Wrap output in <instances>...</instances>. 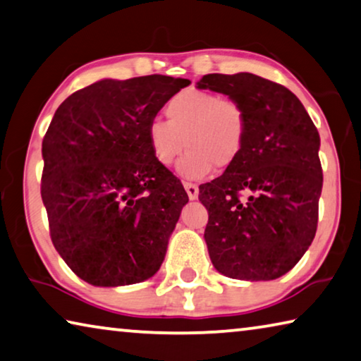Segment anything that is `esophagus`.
Here are the masks:
<instances>
[{"mask_svg":"<svg viewBox=\"0 0 361 361\" xmlns=\"http://www.w3.org/2000/svg\"><path fill=\"white\" fill-rule=\"evenodd\" d=\"M183 186H185V190H186V192H188V197L191 199V201H194V199H197V196H199V188L194 185V183H188V181H185L183 183Z\"/></svg>","mask_w":361,"mask_h":361,"instance_id":"obj_1","label":"esophagus"}]
</instances>
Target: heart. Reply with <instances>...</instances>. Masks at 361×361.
<instances>
[{"mask_svg":"<svg viewBox=\"0 0 361 361\" xmlns=\"http://www.w3.org/2000/svg\"><path fill=\"white\" fill-rule=\"evenodd\" d=\"M165 120L147 125L146 140L160 167H171L185 146L178 164L181 176L199 180L214 167L226 170L244 152L249 116L241 102L209 91L188 90L173 96L165 107Z\"/></svg>","mask_w":361,"mask_h":361,"instance_id":"obj_1","label":"heart"}]
</instances>
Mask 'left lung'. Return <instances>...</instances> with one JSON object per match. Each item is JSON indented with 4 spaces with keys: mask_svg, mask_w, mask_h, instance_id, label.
<instances>
[{
    "mask_svg": "<svg viewBox=\"0 0 361 361\" xmlns=\"http://www.w3.org/2000/svg\"><path fill=\"white\" fill-rule=\"evenodd\" d=\"M197 88L230 96L249 116L241 157L199 186L209 212L204 239L210 260L228 278L276 279L295 267L317 233L318 130L293 91L254 73H209Z\"/></svg>",
    "mask_w": 361,
    "mask_h": 361,
    "instance_id": "left-lung-1",
    "label": "left lung"
}]
</instances>
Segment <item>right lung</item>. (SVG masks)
Segmentation results:
<instances>
[{
	"mask_svg": "<svg viewBox=\"0 0 361 361\" xmlns=\"http://www.w3.org/2000/svg\"><path fill=\"white\" fill-rule=\"evenodd\" d=\"M190 83L104 78L57 107L42 146V199L51 241L83 281L128 286L162 265L188 194L152 159L146 130Z\"/></svg>",
	"mask_w": 361,
	"mask_h": 361,
	"instance_id": "add662e5",
	"label": "right lung"
}]
</instances>
